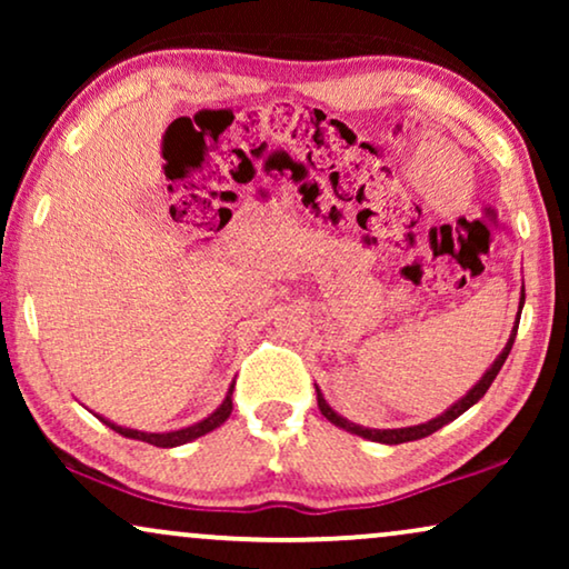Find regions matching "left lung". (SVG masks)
<instances>
[{
	"instance_id": "obj_1",
	"label": "left lung",
	"mask_w": 569,
	"mask_h": 569,
	"mask_svg": "<svg viewBox=\"0 0 569 569\" xmlns=\"http://www.w3.org/2000/svg\"><path fill=\"white\" fill-rule=\"evenodd\" d=\"M523 300H526V292L520 295V308H523ZM518 318H520V313H518ZM516 331H518V326H516V329H512V333H510V341H508V345H505L502 355L497 357L492 368H489V370L485 372V378H481L479 383L473 386L471 391L466 393L461 401L453 403V407H450V409L446 411V415L435 417V419H430V422H425V425H415V427H399V430H368V427L352 425V422H347L345 417H339L337 411H333V409L329 407V403L323 401L321 391H318V388H316V396H318V409H321V415H323L326 419H329V422H333V425H337V427H341V430H347V432H355V435H360V438H368V440H372V442H386V446H399V442H409V440L427 438V435L438 432L440 427H446L448 422H453L456 417H461L466 409H471L473 403H477V401L481 399V396H485V393L489 391V386H492V380L497 378V372H500V368H502V365H505V360H508V355H510V349H512V341H516Z\"/></svg>"
}]
</instances>
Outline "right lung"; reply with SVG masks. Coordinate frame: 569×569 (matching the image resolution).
Masks as SVG:
<instances>
[{"label":"right lung","mask_w":569,"mask_h":569,"mask_svg":"<svg viewBox=\"0 0 569 569\" xmlns=\"http://www.w3.org/2000/svg\"><path fill=\"white\" fill-rule=\"evenodd\" d=\"M232 388H236V383L230 386L228 396H224L222 407L214 411V415H209L207 419H201V422L186 427V430H176V432H139V430H129V427H119L113 422H108V419L100 417V422H106L111 430H116L119 435H123V438H131V440H142V442H150V446H158V448H176V446H183V442L189 440H197L201 438V435L212 432L220 427L224 419L230 417L232 411Z\"/></svg>","instance_id":"obj_1"}]
</instances>
